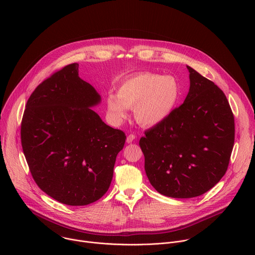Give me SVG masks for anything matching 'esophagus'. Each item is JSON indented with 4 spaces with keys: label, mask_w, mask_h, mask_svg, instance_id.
<instances>
[{
    "label": "esophagus",
    "mask_w": 255,
    "mask_h": 255,
    "mask_svg": "<svg viewBox=\"0 0 255 255\" xmlns=\"http://www.w3.org/2000/svg\"><path fill=\"white\" fill-rule=\"evenodd\" d=\"M135 138H136V135H134V134H130V135H128V136H127L126 142H127V143H132V142L135 140Z\"/></svg>",
    "instance_id": "1"
}]
</instances>
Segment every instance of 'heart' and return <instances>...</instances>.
Wrapping results in <instances>:
<instances>
[{"label":"heart","instance_id":"b5f03b06","mask_svg":"<svg viewBox=\"0 0 255 255\" xmlns=\"http://www.w3.org/2000/svg\"><path fill=\"white\" fill-rule=\"evenodd\" d=\"M180 95V85L174 77L139 72L119 86L117 97H107V113L113 123L120 124L127 118L128 109H134L135 119L140 125L153 127L173 113Z\"/></svg>","mask_w":255,"mask_h":255}]
</instances>
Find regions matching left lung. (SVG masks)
Instances as JSON below:
<instances>
[{
	"label": "left lung",
	"mask_w": 255,
	"mask_h": 255,
	"mask_svg": "<svg viewBox=\"0 0 255 255\" xmlns=\"http://www.w3.org/2000/svg\"><path fill=\"white\" fill-rule=\"evenodd\" d=\"M188 96L139 145L151 186L188 199L211 190L225 174L234 145V116L223 91L191 66Z\"/></svg>",
	"instance_id": "1"
}]
</instances>
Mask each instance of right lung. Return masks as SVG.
Here are the masks:
<instances>
[{"label": "right lung", "mask_w": 255, "mask_h": 255, "mask_svg": "<svg viewBox=\"0 0 255 255\" xmlns=\"http://www.w3.org/2000/svg\"><path fill=\"white\" fill-rule=\"evenodd\" d=\"M101 103L71 63L43 81L27 101L21 143L37 186L61 204L86 206L101 199L113 178L126 136L91 108Z\"/></svg>", "instance_id": "obj_1"}]
</instances>
